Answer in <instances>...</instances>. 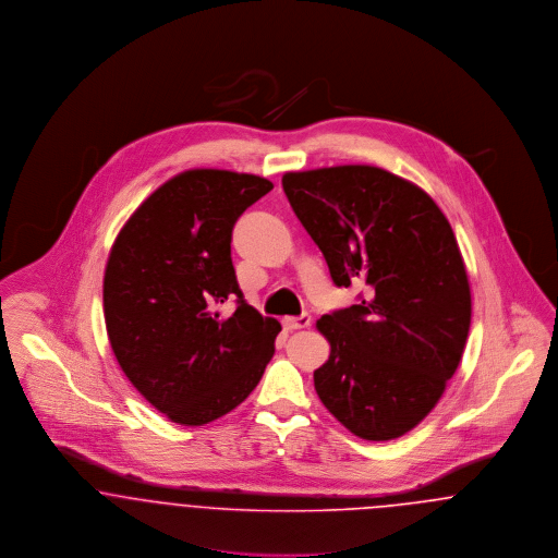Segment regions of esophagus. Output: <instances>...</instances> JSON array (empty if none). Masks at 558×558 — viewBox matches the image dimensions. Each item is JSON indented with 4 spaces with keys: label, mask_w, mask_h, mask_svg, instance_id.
Segmentation results:
<instances>
[{
    "label": "esophagus",
    "mask_w": 558,
    "mask_h": 558,
    "mask_svg": "<svg viewBox=\"0 0 558 558\" xmlns=\"http://www.w3.org/2000/svg\"><path fill=\"white\" fill-rule=\"evenodd\" d=\"M282 324H284L287 330H301V328L312 326V316H310V314H303V316H299V318H284L282 319Z\"/></svg>",
    "instance_id": "obj_1"
}]
</instances>
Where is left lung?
<instances>
[{"label": "left lung", "instance_id": "obj_1", "mask_svg": "<svg viewBox=\"0 0 558 558\" xmlns=\"http://www.w3.org/2000/svg\"><path fill=\"white\" fill-rule=\"evenodd\" d=\"M282 187L332 282L366 287L316 324L330 343L316 393L353 435L398 439L444 396L471 328L450 221L423 187L372 165L289 171Z\"/></svg>", "mask_w": 558, "mask_h": 558}]
</instances>
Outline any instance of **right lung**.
Wrapping results in <instances>:
<instances>
[{
  "label": "right lung",
  "mask_w": 558,
  "mask_h": 558,
  "mask_svg": "<svg viewBox=\"0 0 558 558\" xmlns=\"http://www.w3.org/2000/svg\"><path fill=\"white\" fill-rule=\"evenodd\" d=\"M274 184L251 173L187 169L128 219L105 269L112 353L133 387L171 423L232 412L262 380L280 322L244 303L232 228ZM238 294L232 317L216 307Z\"/></svg>",
  "instance_id": "add662e5"
}]
</instances>
